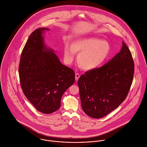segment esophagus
Wrapping results in <instances>:
<instances>
[{"mask_svg":"<svg viewBox=\"0 0 147 147\" xmlns=\"http://www.w3.org/2000/svg\"><path fill=\"white\" fill-rule=\"evenodd\" d=\"M79 78H80V75H79L78 73L76 74H75V80H76V81H78Z\"/></svg>","mask_w":147,"mask_h":147,"instance_id":"obj_1","label":"esophagus"}]
</instances>
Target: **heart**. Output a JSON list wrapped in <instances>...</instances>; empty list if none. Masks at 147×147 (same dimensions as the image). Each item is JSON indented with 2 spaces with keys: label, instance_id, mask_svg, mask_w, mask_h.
<instances>
[{
  "label": "heart",
  "instance_id": "b5f03b06",
  "mask_svg": "<svg viewBox=\"0 0 147 147\" xmlns=\"http://www.w3.org/2000/svg\"><path fill=\"white\" fill-rule=\"evenodd\" d=\"M110 51L109 43L93 37L76 40L71 46L65 44L64 47V60L67 64L74 61L75 53H78L77 63L84 70L89 71L101 67L108 58Z\"/></svg>",
  "mask_w": 147,
  "mask_h": 147
}]
</instances>
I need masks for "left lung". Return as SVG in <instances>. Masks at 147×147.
I'll list each match as a JSON object with an SVG mask.
<instances>
[{
	"label": "left lung",
	"mask_w": 147,
	"mask_h": 147,
	"mask_svg": "<svg viewBox=\"0 0 147 147\" xmlns=\"http://www.w3.org/2000/svg\"><path fill=\"white\" fill-rule=\"evenodd\" d=\"M119 53L102 67L90 70L78 80L81 104L84 113L101 118L126 99L132 83L134 63L125 42Z\"/></svg>",
	"instance_id": "8db88e82"
}]
</instances>
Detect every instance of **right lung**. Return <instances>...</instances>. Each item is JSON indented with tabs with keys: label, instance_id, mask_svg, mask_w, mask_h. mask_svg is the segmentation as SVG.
<instances>
[{
	"label": "right lung",
	"instance_id": "obj_1",
	"mask_svg": "<svg viewBox=\"0 0 147 147\" xmlns=\"http://www.w3.org/2000/svg\"><path fill=\"white\" fill-rule=\"evenodd\" d=\"M49 30L41 28L30 35L21 53L19 68L24 94L44 114L59 109L63 93L75 80L74 71L62 64L54 50L46 45L43 34Z\"/></svg>",
	"mask_w": 147,
	"mask_h": 147
}]
</instances>
